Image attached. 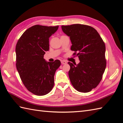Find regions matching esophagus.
Wrapping results in <instances>:
<instances>
[{
  "mask_svg": "<svg viewBox=\"0 0 123 123\" xmlns=\"http://www.w3.org/2000/svg\"><path fill=\"white\" fill-rule=\"evenodd\" d=\"M67 61H65V60H62L61 61V63L62 64H67Z\"/></svg>",
  "mask_w": 123,
  "mask_h": 123,
  "instance_id": "esophagus-1",
  "label": "esophagus"
}]
</instances>
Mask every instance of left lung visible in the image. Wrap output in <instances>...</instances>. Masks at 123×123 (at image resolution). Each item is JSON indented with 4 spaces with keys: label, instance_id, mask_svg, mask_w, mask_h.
Returning a JSON list of instances; mask_svg holds the SVG:
<instances>
[{
    "label": "left lung",
    "instance_id": "left-lung-1",
    "mask_svg": "<svg viewBox=\"0 0 123 123\" xmlns=\"http://www.w3.org/2000/svg\"><path fill=\"white\" fill-rule=\"evenodd\" d=\"M63 32L69 36L72 45L73 55L79 57L80 63L70 62L69 76L77 91L89 92L103 78L106 67L105 44L95 28L83 24L62 26Z\"/></svg>",
    "mask_w": 123,
    "mask_h": 123
}]
</instances>
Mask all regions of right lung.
<instances>
[{"label": "right lung", "mask_w": 123, "mask_h": 123, "mask_svg": "<svg viewBox=\"0 0 123 123\" xmlns=\"http://www.w3.org/2000/svg\"><path fill=\"white\" fill-rule=\"evenodd\" d=\"M58 27L33 26L25 31L16 44L17 70L25 87L35 95H45L54 86L55 72L61 62L56 60L47 62L43 57L49 50V37Z\"/></svg>", "instance_id": "obj_1"}]
</instances>
